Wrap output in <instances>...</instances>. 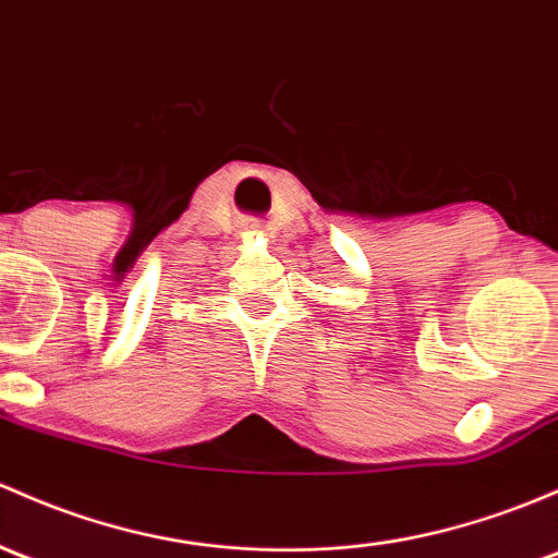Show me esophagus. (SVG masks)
I'll return each mask as SVG.
<instances>
[{"mask_svg": "<svg viewBox=\"0 0 558 558\" xmlns=\"http://www.w3.org/2000/svg\"><path fill=\"white\" fill-rule=\"evenodd\" d=\"M251 230H256V225H251Z\"/></svg>", "mask_w": 558, "mask_h": 558, "instance_id": "1", "label": "esophagus"}]
</instances>
